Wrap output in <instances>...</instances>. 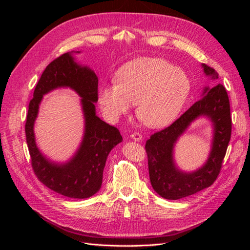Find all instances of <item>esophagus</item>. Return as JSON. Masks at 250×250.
Instances as JSON below:
<instances>
[{
  "label": "esophagus",
  "instance_id": "obj_1",
  "mask_svg": "<svg viewBox=\"0 0 250 250\" xmlns=\"http://www.w3.org/2000/svg\"><path fill=\"white\" fill-rule=\"evenodd\" d=\"M130 138L132 139V140H134V141H137V142H140L141 140H142V134L140 133V132H133V133H131V135H130Z\"/></svg>",
  "mask_w": 250,
  "mask_h": 250
}]
</instances>
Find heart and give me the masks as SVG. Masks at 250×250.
Returning a JSON list of instances; mask_svg holds the SVG:
<instances>
[{
	"instance_id": "obj_1",
	"label": "heart",
	"mask_w": 250,
	"mask_h": 250,
	"mask_svg": "<svg viewBox=\"0 0 250 250\" xmlns=\"http://www.w3.org/2000/svg\"><path fill=\"white\" fill-rule=\"evenodd\" d=\"M117 84L99 90V102L111 119L137 103V116L149 127H160L176 118L191 92L187 73L168 60L144 57L127 62L117 72Z\"/></svg>"
}]
</instances>
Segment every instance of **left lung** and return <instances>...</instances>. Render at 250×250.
Segmentation results:
<instances>
[{
  "label": "left lung",
  "mask_w": 250,
  "mask_h": 250,
  "mask_svg": "<svg viewBox=\"0 0 250 250\" xmlns=\"http://www.w3.org/2000/svg\"><path fill=\"white\" fill-rule=\"evenodd\" d=\"M202 66L208 76L218 79L215 69L207 64ZM204 94L201 100L194 103L170 126L154 132L146 141L151 185L163 198L177 200L204 190L215 183L221 171L231 135L229 99L222 84L207 87ZM199 115H207L213 121V147L207 164L201 169L193 173L180 172L172 163L173 144L191 121Z\"/></svg>",
  "instance_id": "obj_1"
}]
</instances>
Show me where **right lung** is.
Listing matches in <instances>:
<instances>
[{"mask_svg": "<svg viewBox=\"0 0 250 250\" xmlns=\"http://www.w3.org/2000/svg\"><path fill=\"white\" fill-rule=\"evenodd\" d=\"M62 86L73 88L83 98L86 133L77 155L69 163L57 165L46 160L36 147L33 125L42 96ZM97 101L96 74L87 66L78 65L70 53H64L44 69L29 103L25 131L33 172L50 190L65 197L85 199L99 191L110 150L123 141L117 127L96 116L94 102Z\"/></svg>", "mask_w": 250, "mask_h": 250, "instance_id": "obj_1", "label": "right lung"}]
</instances>
